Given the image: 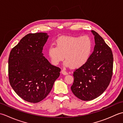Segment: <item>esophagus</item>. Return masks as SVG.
Returning <instances> with one entry per match:
<instances>
[{"label": "esophagus", "instance_id": "34e87169", "mask_svg": "<svg viewBox=\"0 0 123 123\" xmlns=\"http://www.w3.org/2000/svg\"><path fill=\"white\" fill-rule=\"evenodd\" d=\"M61 73H62V74H63L64 75L68 74V72L64 69H63V70H61Z\"/></svg>", "mask_w": 123, "mask_h": 123}]
</instances>
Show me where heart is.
Segmentation results:
<instances>
[{"instance_id":"b5f03b06","label":"heart","mask_w":123,"mask_h":123,"mask_svg":"<svg viewBox=\"0 0 123 123\" xmlns=\"http://www.w3.org/2000/svg\"><path fill=\"white\" fill-rule=\"evenodd\" d=\"M92 48V40L87 35L63 36L56 40V46H49L48 53L53 64H58L65 56L64 64L77 68L87 62Z\"/></svg>"}]
</instances>
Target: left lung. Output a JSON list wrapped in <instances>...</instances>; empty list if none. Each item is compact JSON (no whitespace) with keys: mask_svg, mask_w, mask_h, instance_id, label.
Instances as JSON below:
<instances>
[{"mask_svg":"<svg viewBox=\"0 0 123 123\" xmlns=\"http://www.w3.org/2000/svg\"><path fill=\"white\" fill-rule=\"evenodd\" d=\"M95 45L87 62L75 70L71 89L77 98L84 101L98 97L108 87L113 69V55L104 39L94 31Z\"/></svg>","mask_w":123,"mask_h":123,"instance_id":"obj_1","label":"left lung"}]
</instances>
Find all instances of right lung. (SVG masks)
I'll use <instances>...</instances> for the list:
<instances>
[{
    "instance_id": "right-lung-1",
    "label": "right lung",
    "mask_w": 123,
    "mask_h": 123,
    "mask_svg": "<svg viewBox=\"0 0 123 123\" xmlns=\"http://www.w3.org/2000/svg\"><path fill=\"white\" fill-rule=\"evenodd\" d=\"M48 37L45 33L28 34L10 52V85L20 98L30 103H37L45 98L61 71L43 56Z\"/></svg>"
}]
</instances>
